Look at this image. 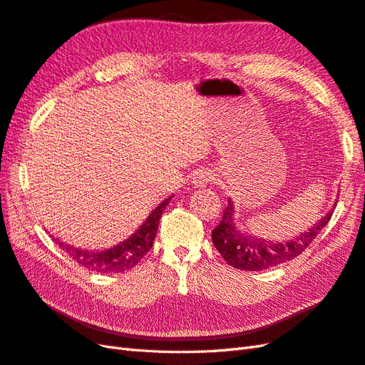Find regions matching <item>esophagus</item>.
<instances>
[{
	"mask_svg": "<svg viewBox=\"0 0 365 365\" xmlns=\"http://www.w3.org/2000/svg\"><path fill=\"white\" fill-rule=\"evenodd\" d=\"M210 182H212V174L210 171H199L192 177V183H195L197 186H205Z\"/></svg>",
	"mask_w": 365,
	"mask_h": 365,
	"instance_id": "34e87169",
	"label": "esophagus"
}]
</instances>
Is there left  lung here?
Instances as JSON below:
<instances>
[{
  "instance_id": "1",
  "label": "left lung",
  "mask_w": 365,
  "mask_h": 365,
  "mask_svg": "<svg viewBox=\"0 0 365 365\" xmlns=\"http://www.w3.org/2000/svg\"><path fill=\"white\" fill-rule=\"evenodd\" d=\"M232 212L235 207L228 200V207L220 223L212 230V244L227 264L247 272H260L297 257L307 247H310L314 237L331 219V212H329L316 227L302 232L299 237L282 244H272L268 240L242 235L235 227Z\"/></svg>"
}]
</instances>
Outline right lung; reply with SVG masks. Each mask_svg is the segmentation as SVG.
<instances>
[{
  "instance_id": "1",
  "label": "right lung",
  "mask_w": 365,
  "mask_h": 365,
  "mask_svg": "<svg viewBox=\"0 0 365 365\" xmlns=\"http://www.w3.org/2000/svg\"><path fill=\"white\" fill-rule=\"evenodd\" d=\"M171 197L162 202L158 207L149 214L146 222L140 227L133 236L121 242L117 247L109 248L105 251H98V253H92V251H85L73 248L71 245L58 242V245L66 251L68 256L72 257L76 262L81 267H85L91 272L96 273H123L128 272L129 268L135 267L140 260L145 257V255L151 250L154 239L158 230V220L162 217V212L165 207L170 203Z\"/></svg>"
}]
</instances>
